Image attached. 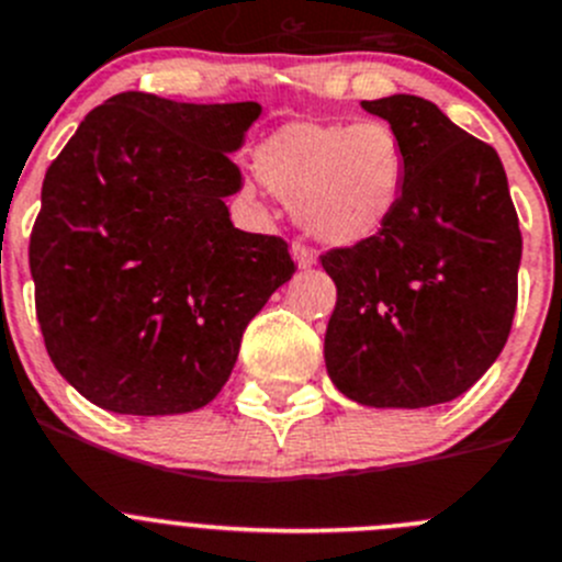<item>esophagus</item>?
<instances>
[{"mask_svg":"<svg viewBox=\"0 0 562 562\" xmlns=\"http://www.w3.org/2000/svg\"><path fill=\"white\" fill-rule=\"evenodd\" d=\"M291 249H293V257H296L299 269H313V266L318 263L316 251H313L307 244H302V240H293Z\"/></svg>","mask_w":562,"mask_h":562,"instance_id":"esophagus-1","label":"esophagus"}]
</instances>
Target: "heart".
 <instances>
[{
	"mask_svg": "<svg viewBox=\"0 0 562 562\" xmlns=\"http://www.w3.org/2000/svg\"><path fill=\"white\" fill-rule=\"evenodd\" d=\"M257 169L329 246L376 238L400 210L407 151L387 122H293L266 138Z\"/></svg>",
	"mask_w": 562,
	"mask_h": 562,
	"instance_id": "heart-1",
	"label": "heart"
}]
</instances>
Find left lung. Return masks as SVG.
Masks as SVG:
<instances>
[{
    "instance_id": "1",
    "label": "left lung",
    "mask_w": 562,
    "mask_h": 562,
    "mask_svg": "<svg viewBox=\"0 0 562 562\" xmlns=\"http://www.w3.org/2000/svg\"><path fill=\"white\" fill-rule=\"evenodd\" d=\"M400 133L407 186L376 238L322 255L338 288L329 380L366 407H432L485 374L510 335L521 229L494 146L411 93L360 102Z\"/></svg>"
}]
</instances>
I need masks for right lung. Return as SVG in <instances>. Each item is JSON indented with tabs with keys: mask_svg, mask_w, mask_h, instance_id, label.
<instances>
[{
	"mask_svg": "<svg viewBox=\"0 0 562 562\" xmlns=\"http://www.w3.org/2000/svg\"><path fill=\"white\" fill-rule=\"evenodd\" d=\"M257 102L127 91L86 115L46 169L30 235L35 313L68 385L124 416L216 400L244 329L293 277L288 244L229 222V155Z\"/></svg>",
	"mask_w": 562,
	"mask_h": 562,
	"instance_id": "obj_1",
	"label": "right lung"
}]
</instances>
